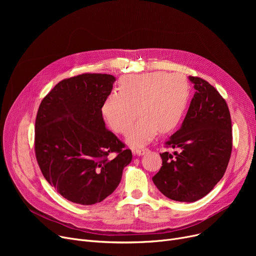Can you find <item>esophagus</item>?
<instances>
[{
	"label": "esophagus",
	"mask_w": 256,
	"mask_h": 256,
	"mask_svg": "<svg viewBox=\"0 0 256 256\" xmlns=\"http://www.w3.org/2000/svg\"><path fill=\"white\" fill-rule=\"evenodd\" d=\"M147 150H148V148H146V147H137V148H134V154H138V156H142L144 154Z\"/></svg>",
	"instance_id": "1"
}]
</instances>
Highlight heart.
<instances>
[{
  "instance_id": "1",
  "label": "heart",
  "mask_w": 256,
  "mask_h": 256,
  "mask_svg": "<svg viewBox=\"0 0 256 256\" xmlns=\"http://www.w3.org/2000/svg\"><path fill=\"white\" fill-rule=\"evenodd\" d=\"M120 92L108 96L102 112L109 126L124 134L138 114L140 120L128 132V142L139 145L150 140L158 130L169 132L184 115L189 98V85L178 74L156 72L126 76L119 82Z\"/></svg>"
}]
</instances>
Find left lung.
<instances>
[{
    "label": "left lung",
    "instance_id": "1",
    "mask_svg": "<svg viewBox=\"0 0 256 256\" xmlns=\"http://www.w3.org/2000/svg\"><path fill=\"white\" fill-rule=\"evenodd\" d=\"M196 92L182 128L165 142L174 154H160L163 164L152 178L166 197L193 202L208 194L223 178L232 150L230 109L208 80L190 76Z\"/></svg>",
    "mask_w": 256,
    "mask_h": 256
}]
</instances>
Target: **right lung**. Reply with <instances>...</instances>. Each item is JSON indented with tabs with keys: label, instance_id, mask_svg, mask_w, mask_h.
Masks as SVG:
<instances>
[{
	"label": "right lung",
	"instance_id": "right-lung-1",
	"mask_svg": "<svg viewBox=\"0 0 256 256\" xmlns=\"http://www.w3.org/2000/svg\"><path fill=\"white\" fill-rule=\"evenodd\" d=\"M115 78L82 74L64 78L44 98L35 120L34 150L48 182L72 202L91 206L111 195L130 150L106 128L102 106Z\"/></svg>",
	"mask_w": 256,
	"mask_h": 256
}]
</instances>
